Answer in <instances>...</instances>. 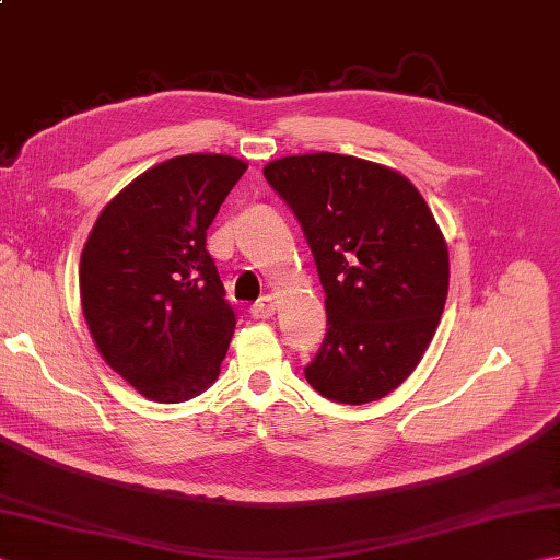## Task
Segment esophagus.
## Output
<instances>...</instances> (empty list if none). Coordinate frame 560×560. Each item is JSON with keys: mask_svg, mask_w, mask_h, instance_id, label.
Listing matches in <instances>:
<instances>
[{"mask_svg": "<svg viewBox=\"0 0 560 560\" xmlns=\"http://www.w3.org/2000/svg\"><path fill=\"white\" fill-rule=\"evenodd\" d=\"M273 311H277V299H273V295H261V299L249 307V313H253V317L255 319H267V317H271L273 315Z\"/></svg>", "mask_w": 560, "mask_h": 560, "instance_id": "obj_1", "label": "esophagus"}]
</instances>
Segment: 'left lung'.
Instances as JSON below:
<instances>
[{"label": "left lung", "mask_w": 560, "mask_h": 560, "mask_svg": "<svg viewBox=\"0 0 560 560\" xmlns=\"http://www.w3.org/2000/svg\"><path fill=\"white\" fill-rule=\"evenodd\" d=\"M293 209L325 289L327 335L305 380L341 404L397 389L419 365L443 315L445 237L401 173L341 153L265 165Z\"/></svg>", "instance_id": "1"}]
</instances>
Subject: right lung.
I'll list each match as a JSON object with an SVG mask.
<instances>
[{
	"label": "right lung",
	"mask_w": 560,
	"mask_h": 560,
	"mask_svg": "<svg viewBox=\"0 0 560 560\" xmlns=\"http://www.w3.org/2000/svg\"><path fill=\"white\" fill-rule=\"evenodd\" d=\"M247 163L187 153L115 195L81 253V311L96 349L147 399H192L219 377L235 329L207 229Z\"/></svg>",
	"instance_id": "1"
}]
</instances>
